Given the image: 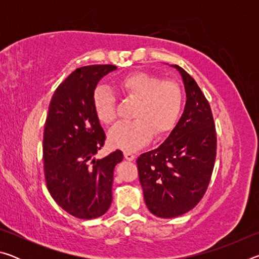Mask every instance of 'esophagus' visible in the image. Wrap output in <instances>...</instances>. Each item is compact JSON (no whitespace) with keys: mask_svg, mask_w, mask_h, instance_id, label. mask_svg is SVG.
<instances>
[{"mask_svg":"<svg viewBox=\"0 0 259 259\" xmlns=\"http://www.w3.org/2000/svg\"><path fill=\"white\" fill-rule=\"evenodd\" d=\"M123 154H124L125 160H128V161H134L135 160V154H134V153H131L129 151H124Z\"/></svg>","mask_w":259,"mask_h":259,"instance_id":"obj_1","label":"esophagus"}]
</instances>
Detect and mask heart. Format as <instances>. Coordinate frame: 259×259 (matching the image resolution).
<instances>
[{
	"instance_id": "1",
	"label": "heart",
	"mask_w": 259,
	"mask_h": 259,
	"mask_svg": "<svg viewBox=\"0 0 259 259\" xmlns=\"http://www.w3.org/2000/svg\"><path fill=\"white\" fill-rule=\"evenodd\" d=\"M125 96L138 100L130 122H120L109 131L108 142L124 151H136L145 145L152 135L162 137L174 129L181 116L183 94L177 83L162 81L147 73H134L119 81ZM94 109L104 124L115 120V97L106 87H99L94 94Z\"/></svg>"
}]
</instances>
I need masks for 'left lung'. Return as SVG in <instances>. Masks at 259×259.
I'll return each instance as SVG.
<instances>
[{
	"mask_svg": "<svg viewBox=\"0 0 259 259\" xmlns=\"http://www.w3.org/2000/svg\"><path fill=\"white\" fill-rule=\"evenodd\" d=\"M171 66L182 76L185 108L164 142L137 159L144 200L160 218L181 216L198 204L216 159V130L208 100L190 74Z\"/></svg>",
	"mask_w": 259,
	"mask_h": 259,
	"instance_id": "1",
	"label": "left lung"
}]
</instances>
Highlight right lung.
<instances>
[{"instance_id": "obj_1", "label": "right lung", "mask_w": 259, "mask_h": 259, "mask_svg": "<svg viewBox=\"0 0 259 259\" xmlns=\"http://www.w3.org/2000/svg\"><path fill=\"white\" fill-rule=\"evenodd\" d=\"M115 69L114 65L75 69L49 105L43 134L47 186L57 204L77 218H98L107 211L114 168L123 160L120 150L94 157L106 139L94 109V94L98 82Z\"/></svg>"}]
</instances>
